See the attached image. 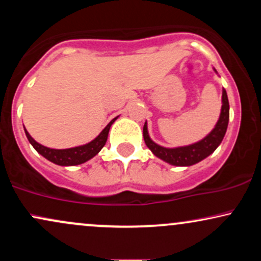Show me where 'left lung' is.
I'll return each instance as SVG.
<instances>
[{
    "label": "left lung",
    "mask_w": 261,
    "mask_h": 261,
    "mask_svg": "<svg viewBox=\"0 0 261 261\" xmlns=\"http://www.w3.org/2000/svg\"><path fill=\"white\" fill-rule=\"evenodd\" d=\"M217 73V71L215 70ZM229 121V103L227 97L226 89L222 88V107H221L220 118L210 133L203 137L202 140L197 141L195 143H191L188 146H180V147H163V146L155 143L149 137L147 121L143 125V140L146 146L151 149V152L160 160L167 162L176 167H189L193 164L199 163L210 154L214 153L215 149L222 142L224 135H226L227 126Z\"/></svg>",
    "instance_id": "8db88e82"
}]
</instances>
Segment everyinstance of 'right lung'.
Segmentation results:
<instances>
[{
	"label": "right lung",
	"mask_w": 261,
	"mask_h": 261,
	"mask_svg": "<svg viewBox=\"0 0 261 261\" xmlns=\"http://www.w3.org/2000/svg\"><path fill=\"white\" fill-rule=\"evenodd\" d=\"M119 116L114 118L106 127L101 130V133L95 137L94 140H92L91 142L85 143V145L76 146V147L71 148H64V149H56V148H50L46 146L40 145L37 142L33 137L29 135L28 131L25 130V136L28 139L29 142L33 147L35 148V151L39 154L43 155L44 158H46L47 161L53 162V163L58 164V166L62 167H68V166H79V164L86 163L87 161L92 160L94 155H97L100 152V149L104 147L107 140H108V134H109L110 126L114 124V121L118 119Z\"/></svg>",
	"instance_id": "1"
}]
</instances>
